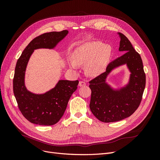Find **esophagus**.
Instances as JSON below:
<instances>
[{
  "label": "esophagus",
  "mask_w": 160,
  "mask_h": 160,
  "mask_svg": "<svg viewBox=\"0 0 160 160\" xmlns=\"http://www.w3.org/2000/svg\"><path fill=\"white\" fill-rule=\"evenodd\" d=\"M86 85V83L84 81H79V87H83V86H85Z\"/></svg>",
  "instance_id": "esophagus-1"
}]
</instances>
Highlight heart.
<instances>
[{
	"label": "heart",
	"mask_w": 160,
	"mask_h": 160,
	"mask_svg": "<svg viewBox=\"0 0 160 160\" xmlns=\"http://www.w3.org/2000/svg\"><path fill=\"white\" fill-rule=\"evenodd\" d=\"M111 54V47L99 41L86 42L74 50L69 67L72 70L78 69L85 65L87 75L95 77L101 74L107 66Z\"/></svg>",
	"instance_id": "1"
}]
</instances>
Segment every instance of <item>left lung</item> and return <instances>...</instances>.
Wrapping results in <instances>:
<instances>
[{"instance_id":"obj_1","label":"left lung","mask_w":160,"mask_h":160,"mask_svg":"<svg viewBox=\"0 0 160 160\" xmlns=\"http://www.w3.org/2000/svg\"><path fill=\"white\" fill-rule=\"evenodd\" d=\"M118 34L121 39L119 51L124 54L111 62L105 72L89 81L90 109L96 118L105 123L118 122L132 115L141 103L146 87L141 57L128 38L122 33ZM123 64H126L131 72L129 82L122 88L113 89L106 79L111 70Z\"/></svg>"}]
</instances>
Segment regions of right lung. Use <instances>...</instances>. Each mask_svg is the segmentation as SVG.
I'll use <instances>...</instances> for the list:
<instances>
[{
    "label": "right lung",
    "instance_id": "right-lung-1",
    "mask_svg": "<svg viewBox=\"0 0 160 160\" xmlns=\"http://www.w3.org/2000/svg\"><path fill=\"white\" fill-rule=\"evenodd\" d=\"M69 31L50 32L32 40L18 59L13 79V92L22 115L28 122L41 125H52L63 115L67 103L77 89L79 81L59 80L54 88L42 94L28 91L25 84L26 68L33 51L38 49H53Z\"/></svg>",
    "mask_w": 160,
    "mask_h": 160
}]
</instances>
